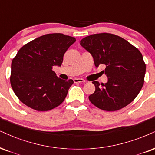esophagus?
<instances>
[{
    "instance_id": "obj_1",
    "label": "esophagus",
    "mask_w": 155,
    "mask_h": 155,
    "mask_svg": "<svg viewBox=\"0 0 155 155\" xmlns=\"http://www.w3.org/2000/svg\"><path fill=\"white\" fill-rule=\"evenodd\" d=\"M73 81L74 83H85V80L82 79V78H74Z\"/></svg>"
}]
</instances>
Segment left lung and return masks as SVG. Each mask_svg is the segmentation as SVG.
Wrapping results in <instances>:
<instances>
[{
	"label": "left lung",
	"instance_id": "left-lung-1",
	"mask_svg": "<svg viewBox=\"0 0 155 155\" xmlns=\"http://www.w3.org/2000/svg\"><path fill=\"white\" fill-rule=\"evenodd\" d=\"M81 45L93 57L95 66L105 64L108 82L93 81L95 91L89 100L100 109L114 111L134 100L143 86L146 64L142 53L123 38L108 33L83 38Z\"/></svg>",
	"mask_w": 155,
	"mask_h": 155
}]
</instances>
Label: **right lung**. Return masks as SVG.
<instances>
[{"mask_svg": "<svg viewBox=\"0 0 155 155\" xmlns=\"http://www.w3.org/2000/svg\"><path fill=\"white\" fill-rule=\"evenodd\" d=\"M74 37L48 34L32 40L19 49L11 63V85L23 104L39 111L56 108L64 101L72 80L57 78L52 70L60 67L64 53Z\"/></svg>", "mask_w": 155, "mask_h": 155, "instance_id": "add662e5", "label": "right lung"}]
</instances>
